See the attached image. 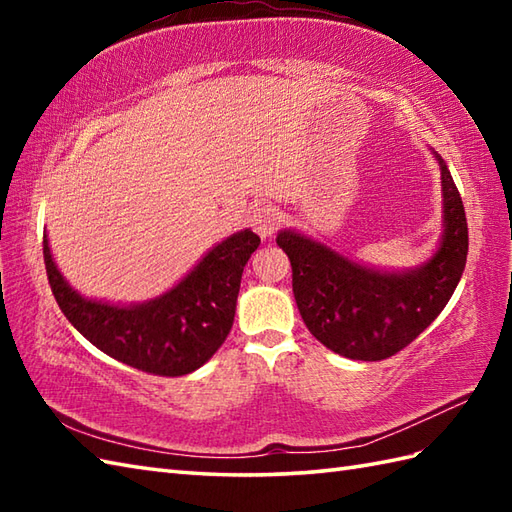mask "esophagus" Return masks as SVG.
<instances>
[{
    "label": "esophagus",
    "instance_id": "obj_1",
    "mask_svg": "<svg viewBox=\"0 0 512 512\" xmlns=\"http://www.w3.org/2000/svg\"><path fill=\"white\" fill-rule=\"evenodd\" d=\"M277 224H279V211L275 206H259V209L253 211L250 215V226H253V231L262 237L268 239L277 231Z\"/></svg>",
    "mask_w": 512,
    "mask_h": 512
}]
</instances>
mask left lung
<instances>
[{"label": "left lung", "mask_w": 512, "mask_h": 512, "mask_svg": "<svg viewBox=\"0 0 512 512\" xmlns=\"http://www.w3.org/2000/svg\"><path fill=\"white\" fill-rule=\"evenodd\" d=\"M436 160L442 173V237L436 253L416 268H369L295 228L277 233L292 266L301 319L328 350L354 361L394 356L436 321L458 288L469 226L447 162L438 154Z\"/></svg>", "instance_id": "obj_1"}]
</instances>
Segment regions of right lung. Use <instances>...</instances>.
<instances>
[{"label": "right lung", "instance_id": "1", "mask_svg": "<svg viewBox=\"0 0 512 512\" xmlns=\"http://www.w3.org/2000/svg\"><path fill=\"white\" fill-rule=\"evenodd\" d=\"M259 237L244 228L222 239L191 273L165 295L143 303H107L76 292L50 253L43 235V262L61 312L107 356L156 376H184L220 350L233 328L244 266Z\"/></svg>", "mask_w": 512, "mask_h": 512}]
</instances>
